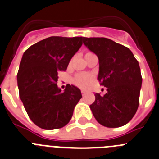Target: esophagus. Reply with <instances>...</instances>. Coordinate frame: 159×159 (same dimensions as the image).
<instances>
[{
  "label": "esophagus",
  "mask_w": 159,
  "mask_h": 159,
  "mask_svg": "<svg viewBox=\"0 0 159 159\" xmlns=\"http://www.w3.org/2000/svg\"><path fill=\"white\" fill-rule=\"evenodd\" d=\"M81 94H82V96H83V97H84V96H85V94H86V92H85V90H81Z\"/></svg>",
  "instance_id": "esophagus-1"
}]
</instances>
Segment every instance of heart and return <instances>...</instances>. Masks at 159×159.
I'll use <instances>...</instances> for the list:
<instances>
[{
	"label": "heart",
	"mask_w": 159,
	"mask_h": 159,
	"mask_svg": "<svg viewBox=\"0 0 159 159\" xmlns=\"http://www.w3.org/2000/svg\"><path fill=\"white\" fill-rule=\"evenodd\" d=\"M93 80L94 76L93 74L88 73H81L76 74L75 77L73 78V83L78 88L85 89L91 85Z\"/></svg>",
	"instance_id": "heart-1"
}]
</instances>
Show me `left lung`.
Instances as JSON below:
<instances>
[{"label":"left lung","instance_id":"8db88e82","mask_svg":"<svg viewBox=\"0 0 159 159\" xmlns=\"http://www.w3.org/2000/svg\"><path fill=\"white\" fill-rule=\"evenodd\" d=\"M83 43L99 59L97 79L107 88L95 94L90 105L93 116L107 128H119L135 116L139 103L142 76L139 65L129 48L107 38H85Z\"/></svg>","mask_w":159,"mask_h":159}]
</instances>
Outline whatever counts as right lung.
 Returning <instances> with one entry per match:
<instances>
[{"mask_svg":"<svg viewBox=\"0 0 159 159\" xmlns=\"http://www.w3.org/2000/svg\"><path fill=\"white\" fill-rule=\"evenodd\" d=\"M82 39L51 36L31 46L23 55L17 73L20 97L31 121L43 129L66 125L81 98L76 86L67 85L62 92L57 81L58 72L66 70Z\"/></svg>","mask_w":159,"mask_h":159,"instance_id":"add662e5","label":"right lung"}]
</instances>
